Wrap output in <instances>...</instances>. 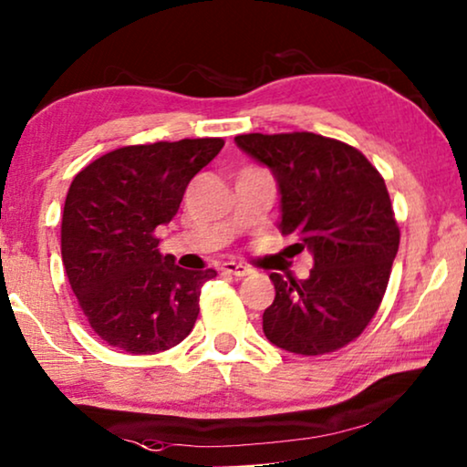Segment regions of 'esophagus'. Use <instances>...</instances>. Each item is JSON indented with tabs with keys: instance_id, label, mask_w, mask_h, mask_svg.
<instances>
[{
	"instance_id": "1",
	"label": "esophagus",
	"mask_w": 467,
	"mask_h": 467,
	"mask_svg": "<svg viewBox=\"0 0 467 467\" xmlns=\"http://www.w3.org/2000/svg\"><path fill=\"white\" fill-rule=\"evenodd\" d=\"M222 271L224 273H231V275H234V277H245V275H249L252 273V268H249L247 265H241V262H224V265H222Z\"/></svg>"
}]
</instances>
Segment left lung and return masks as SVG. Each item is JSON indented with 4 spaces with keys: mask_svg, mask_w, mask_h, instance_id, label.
<instances>
[{
    "mask_svg": "<svg viewBox=\"0 0 467 467\" xmlns=\"http://www.w3.org/2000/svg\"><path fill=\"white\" fill-rule=\"evenodd\" d=\"M234 143L271 169L279 231L313 255L306 279L271 273L275 300L262 315L265 337L298 356L340 349L370 324L398 254L383 177L359 150L315 133H249Z\"/></svg>",
    "mask_w": 467,
    "mask_h": 467,
    "instance_id": "left-lung-1",
    "label": "left lung"
}]
</instances>
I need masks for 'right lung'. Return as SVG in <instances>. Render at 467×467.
Segmentation results:
<instances>
[{
	"label": "right lung",
	"mask_w": 467,
	"mask_h": 467,
	"mask_svg": "<svg viewBox=\"0 0 467 467\" xmlns=\"http://www.w3.org/2000/svg\"><path fill=\"white\" fill-rule=\"evenodd\" d=\"M224 140L159 141L103 154L71 182L61 222L65 273L90 327L135 356L167 351L192 332L213 268L186 271L159 252V231Z\"/></svg>",
	"instance_id": "obj_1"
}]
</instances>
